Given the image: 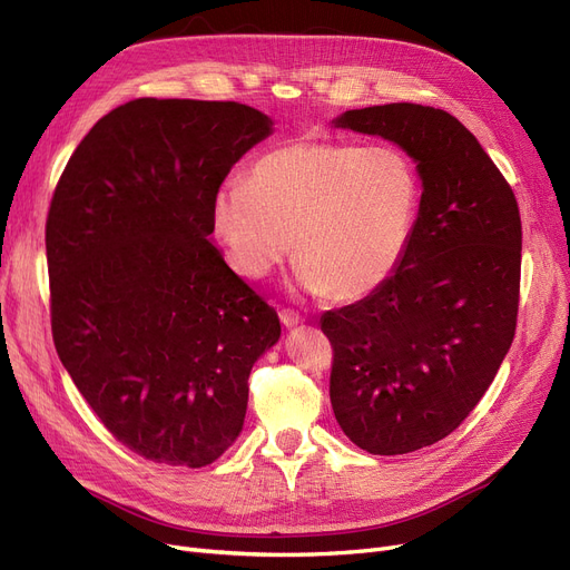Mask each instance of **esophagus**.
<instances>
[{
    "mask_svg": "<svg viewBox=\"0 0 570 570\" xmlns=\"http://www.w3.org/2000/svg\"><path fill=\"white\" fill-rule=\"evenodd\" d=\"M279 320H282L284 326H298V324H303V315H298V312L291 309V307H282L279 309Z\"/></svg>",
    "mask_w": 570,
    "mask_h": 570,
    "instance_id": "obj_1",
    "label": "esophagus"
}]
</instances>
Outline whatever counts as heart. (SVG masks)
Instances as JSON below:
<instances>
[{
    "mask_svg": "<svg viewBox=\"0 0 570 570\" xmlns=\"http://www.w3.org/2000/svg\"><path fill=\"white\" fill-rule=\"evenodd\" d=\"M419 208V170L397 146L303 137L255 158L246 185L219 187L213 225L244 277H267L293 238L307 291L360 301L405 261Z\"/></svg>",
    "mask_w": 570,
    "mask_h": 570,
    "instance_id": "1",
    "label": "heart"
}]
</instances>
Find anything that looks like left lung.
<instances>
[{
	"instance_id": "8db88e82",
	"label": "left lung",
	"mask_w": 570,
	"mask_h": 570,
	"mask_svg": "<svg viewBox=\"0 0 570 570\" xmlns=\"http://www.w3.org/2000/svg\"><path fill=\"white\" fill-rule=\"evenodd\" d=\"M338 127L402 146L421 175L405 261L370 296L328 309V395L343 433L372 454H405L450 435L479 405L513 341L521 215L498 165L448 111L385 104Z\"/></svg>"
}]
</instances>
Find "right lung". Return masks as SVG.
Listing matches in <instances>:
<instances>
[{
	"label": "right lung",
	"mask_w": 570,
	"mask_h": 570,
	"mask_svg": "<svg viewBox=\"0 0 570 570\" xmlns=\"http://www.w3.org/2000/svg\"><path fill=\"white\" fill-rule=\"evenodd\" d=\"M272 120L236 101L135 99L72 151L47 215L51 336L111 435L213 464L242 433L279 317L210 244L213 198Z\"/></svg>",
	"instance_id": "right-lung-1"
}]
</instances>
